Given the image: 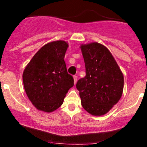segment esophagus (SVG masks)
Here are the masks:
<instances>
[{"label":"esophagus","instance_id":"obj_1","mask_svg":"<svg viewBox=\"0 0 147 147\" xmlns=\"http://www.w3.org/2000/svg\"><path fill=\"white\" fill-rule=\"evenodd\" d=\"M73 78H74V83L76 84V83H77V76L75 75L73 77Z\"/></svg>","mask_w":147,"mask_h":147}]
</instances>
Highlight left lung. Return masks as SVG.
<instances>
[{
  "label": "left lung",
  "instance_id": "obj_1",
  "mask_svg": "<svg viewBox=\"0 0 147 147\" xmlns=\"http://www.w3.org/2000/svg\"><path fill=\"white\" fill-rule=\"evenodd\" d=\"M86 76L77 82L83 108L95 116L107 113L122 95L124 76L109 49L93 42L81 45Z\"/></svg>",
  "mask_w": 147,
  "mask_h": 147
}]
</instances>
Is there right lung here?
Here are the masks:
<instances>
[{
  "label": "right lung",
  "mask_w": 147,
  "mask_h": 147,
  "mask_svg": "<svg viewBox=\"0 0 147 147\" xmlns=\"http://www.w3.org/2000/svg\"><path fill=\"white\" fill-rule=\"evenodd\" d=\"M68 47L67 42L61 40L47 43L25 67L23 73L25 92L38 110L46 113L57 110L74 86L64 61Z\"/></svg>",
  "instance_id": "obj_1"
}]
</instances>
